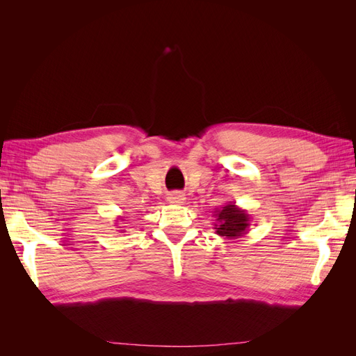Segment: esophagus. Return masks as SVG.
<instances>
[{
    "label": "esophagus",
    "mask_w": 356,
    "mask_h": 356,
    "mask_svg": "<svg viewBox=\"0 0 356 356\" xmlns=\"http://www.w3.org/2000/svg\"><path fill=\"white\" fill-rule=\"evenodd\" d=\"M168 200L170 203H184L186 195H184V193H181V191H172L170 195L168 196Z\"/></svg>",
    "instance_id": "1"
}]
</instances>
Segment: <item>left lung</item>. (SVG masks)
Returning a JSON list of instances; mask_svg holds the SVG:
<instances>
[{"instance_id": "1", "label": "left lung", "mask_w": 356, "mask_h": 356, "mask_svg": "<svg viewBox=\"0 0 356 356\" xmlns=\"http://www.w3.org/2000/svg\"><path fill=\"white\" fill-rule=\"evenodd\" d=\"M215 233L224 239H239L250 230L251 215L234 202L225 203L221 209L213 211Z\"/></svg>"}]
</instances>
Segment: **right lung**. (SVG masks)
I'll list each match as a JSON object with an SVG mask.
<instances>
[{
    "label": "right lung",
    "instance_id": "obj_1",
    "mask_svg": "<svg viewBox=\"0 0 356 356\" xmlns=\"http://www.w3.org/2000/svg\"><path fill=\"white\" fill-rule=\"evenodd\" d=\"M115 221H124V217H117ZM115 224H118V222H115ZM122 232H123V230H122Z\"/></svg>",
    "mask_w": 356,
    "mask_h": 356
}]
</instances>
